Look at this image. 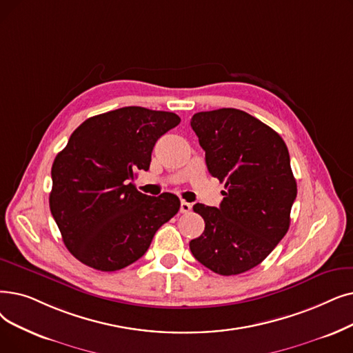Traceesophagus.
I'll list each match as a JSON object with an SVG mask.
<instances>
[{
	"label": "esophagus",
	"instance_id": "34e87169",
	"mask_svg": "<svg viewBox=\"0 0 353 353\" xmlns=\"http://www.w3.org/2000/svg\"><path fill=\"white\" fill-rule=\"evenodd\" d=\"M190 210H192V205H190V203H188V202H185V201L180 202V212H181V213H189Z\"/></svg>",
	"mask_w": 353,
	"mask_h": 353
}]
</instances>
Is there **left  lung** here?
Instances as JSON below:
<instances>
[{"instance_id": "left-lung-1", "label": "left lung", "mask_w": 353, "mask_h": 353, "mask_svg": "<svg viewBox=\"0 0 353 353\" xmlns=\"http://www.w3.org/2000/svg\"><path fill=\"white\" fill-rule=\"evenodd\" d=\"M190 125L210 176L225 181L219 208L196 203L203 234L190 241L199 263L221 275L256 267L290 226L297 196L285 143L272 128L235 108L197 112Z\"/></svg>"}]
</instances>
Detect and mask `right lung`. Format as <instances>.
<instances>
[{"mask_svg": "<svg viewBox=\"0 0 353 353\" xmlns=\"http://www.w3.org/2000/svg\"><path fill=\"white\" fill-rule=\"evenodd\" d=\"M173 112L125 106L88 118L52 165L50 210L70 254L90 268L117 271L141 258L157 229L180 209L173 193L134 186L157 140L179 125Z\"/></svg>", "mask_w": 353, "mask_h": 353, "instance_id": "obj_1", "label": "right lung"}]
</instances>
